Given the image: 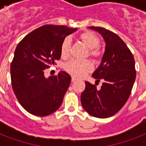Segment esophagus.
I'll list each match as a JSON object with an SVG mask.
<instances>
[{"label":"esophagus","mask_w":146,"mask_h":146,"mask_svg":"<svg viewBox=\"0 0 146 146\" xmlns=\"http://www.w3.org/2000/svg\"><path fill=\"white\" fill-rule=\"evenodd\" d=\"M77 80V79L75 77H72V82H75Z\"/></svg>","instance_id":"1"}]
</instances>
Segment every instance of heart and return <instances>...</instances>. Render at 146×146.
<instances>
[{
	"label": "heart",
	"mask_w": 146,
	"mask_h": 146,
	"mask_svg": "<svg viewBox=\"0 0 146 146\" xmlns=\"http://www.w3.org/2000/svg\"><path fill=\"white\" fill-rule=\"evenodd\" d=\"M79 39L86 46L87 48H89L88 53L89 57H92L94 60H96L101 56V50L98 48L100 39L95 33L89 31L82 33L79 36ZM70 39L69 38H66L60 44V52L62 58L66 59L70 56ZM64 68L69 74H70L74 77H82L86 74L91 72L92 70V66L91 63L87 60H72L64 64Z\"/></svg>",
	"instance_id": "heart-1"
}]
</instances>
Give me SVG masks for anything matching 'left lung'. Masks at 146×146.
Wrapping results in <instances>:
<instances>
[{
	"instance_id": "obj_1",
	"label": "left lung",
	"mask_w": 146,
	"mask_h": 146,
	"mask_svg": "<svg viewBox=\"0 0 146 146\" xmlns=\"http://www.w3.org/2000/svg\"><path fill=\"white\" fill-rule=\"evenodd\" d=\"M101 34L105 50L101 64L92 76L99 82L101 89L86 82L81 94L83 108L90 115L107 118L117 113L129 97L136 80L135 60L125 42L117 34L102 27H88Z\"/></svg>"
}]
</instances>
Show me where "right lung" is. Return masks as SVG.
Wrapping results in <instances>:
<instances>
[{
    "label": "right lung",
    "mask_w": 146,
    "mask_h": 146,
    "mask_svg": "<svg viewBox=\"0 0 146 146\" xmlns=\"http://www.w3.org/2000/svg\"><path fill=\"white\" fill-rule=\"evenodd\" d=\"M77 30L66 26L45 25L25 36L16 48L10 66L14 94L29 113L45 117L61 105L71 82L68 73L44 76V70L60 58V44Z\"/></svg>",
    "instance_id": "add662e5"
}]
</instances>
